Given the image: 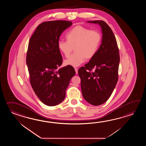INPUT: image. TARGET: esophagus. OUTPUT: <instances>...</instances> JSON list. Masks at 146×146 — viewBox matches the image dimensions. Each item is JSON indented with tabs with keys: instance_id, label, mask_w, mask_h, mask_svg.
Returning a JSON list of instances; mask_svg holds the SVG:
<instances>
[{
	"instance_id": "1",
	"label": "esophagus",
	"mask_w": 146,
	"mask_h": 146,
	"mask_svg": "<svg viewBox=\"0 0 146 146\" xmlns=\"http://www.w3.org/2000/svg\"><path fill=\"white\" fill-rule=\"evenodd\" d=\"M74 70H75V72H76V74H78V69L76 68H74Z\"/></svg>"
}]
</instances>
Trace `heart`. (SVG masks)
Instances as JSON below:
<instances>
[{
	"mask_svg": "<svg viewBox=\"0 0 146 146\" xmlns=\"http://www.w3.org/2000/svg\"><path fill=\"white\" fill-rule=\"evenodd\" d=\"M67 41L60 40L58 48L64 56L68 58L73 48L76 53L65 61L66 65L77 67L96 55L102 40V35L96 30H90L81 25H77L66 34Z\"/></svg>",
	"mask_w": 146,
	"mask_h": 146,
	"instance_id": "obj_1",
	"label": "heart"
}]
</instances>
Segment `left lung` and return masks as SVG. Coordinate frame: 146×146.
I'll return each instance as SVG.
<instances>
[{
	"mask_svg": "<svg viewBox=\"0 0 146 146\" xmlns=\"http://www.w3.org/2000/svg\"><path fill=\"white\" fill-rule=\"evenodd\" d=\"M88 22L101 26L102 43L96 55L79 69L78 74L84 99L93 106H100L109 99L118 81L119 53L114 34L106 22ZM93 68L95 71L92 72Z\"/></svg>",
	"mask_w": 146,
	"mask_h": 146,
	"instance_id": "1",
	"label": "left lung"
}]
</instances>
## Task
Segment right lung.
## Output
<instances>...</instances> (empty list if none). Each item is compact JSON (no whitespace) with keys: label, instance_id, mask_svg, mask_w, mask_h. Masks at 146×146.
<instances>
[{"label":"right lung","instance_id":"1","mask_svg":"<svg viewBox=\"0 0 146 146\" xmlns=\"http://www.w3.org/2000/svg\"><path fill=\"white\" fill-rule=\"evenodd\" d=\"M72 25V22L65 20L42 22L29 40L26 62L30 82L36 95L46 106L62 102L70 80L76 74L70 66L56 70L62 62L58 48L59 37Z\"/></svg>","mask_w":146,"mask_h":146}]
</instances>
